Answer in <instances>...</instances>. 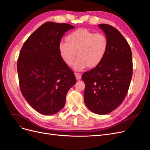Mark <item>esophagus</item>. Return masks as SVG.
<instances>
[{"mask_svg":"<svg viewBox=\"0 0 150 150\" xmlns=\"http://www.w3.org/2000/svg\"><path fill=\"white\" fill-rule=\"evenodd\" d=\"M75 76H76V78L77 80H79L81 78V74L80 73H78V72H75L74 73Z\"/></svg>","mask_w":150,"mask_h":150,"instance_id":"esophagus-1","label":"esophagus"}]
</instances>
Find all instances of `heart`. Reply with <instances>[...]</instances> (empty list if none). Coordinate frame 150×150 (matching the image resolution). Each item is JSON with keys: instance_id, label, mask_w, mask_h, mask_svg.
<instances>
[{"instance_id": "1", "label": "heart", "mask_w": 150, "mask_h": 150, "mask_svg": "<svg viewBox=\"0 0 150 150\" xmlns=\"http://www.w3.org/2000/svg\"><path fill=\"white\" fill-rule=\"evenodd\" d=\"M66 42L59 44V52L67 66L74 64L76 70L86 67L94 68L100 64L108 49V40L102 33H93L86 29H78L66 37Z\"/></svg>"}]
</instances>
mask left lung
I'll list each match as a JSON object with an SVG mask.
<instances>
[{"label":"left lung","mask_w":150,"mask_h":150,"mask_svg":"<svg viewBox=\"0 0 150 150\" xmlns=\"http://www.w3.org/2000/svg\"><path fill=\"white\" fill-rule=\"evenodd\" d=\"M108 40L106 53L100 64L82 76L84 99L90 111L106 115L124 101L133 75L132 53L120 32L109 24H99Z\"/></svg>","instance_id":"left-lung-1"}]
</instances>
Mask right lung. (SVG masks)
<instances>
[{"mask_svg": "<svg viewBox=\"0 0 150 150\" xmlns=\"http://www.w3.org/2000/svg\"><path fill=\"white\" fill-rule=\"evenodd\" d=\"M74 27L47 22L25 40L17 60L21 93L35 110L51 115L64 108L69 89L76 83L73 71L63 61L59 44Z\"/></svg>", "mask_w": 150, "mask_h": 150, "instance_id": "obj_1", "label": "right lung"}]
</instances>
